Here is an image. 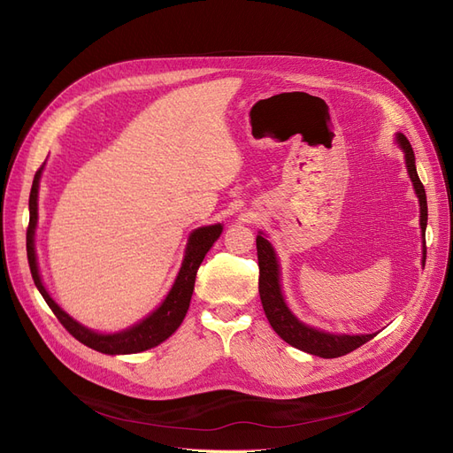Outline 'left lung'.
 <instances>
[{
    "instance_id": "1",
    "label": "left lung",
    "mask_w": 453,
    "mask_h": 453,
    "mask_svg": "<svg viewBox=\"0 0 453 453\" xmlns=\"http://www.w3.org/2000/svg\"><path fill=\"white\" fill-rule=\"evenodd\" d=\"M397 141L401 149L404 150V159L408 174L414 182V189L419 199V226L423 231V237H426V227H427V197H426V188H423L418 171H416V157L411 142L403 135L397 134ZM256 248H257V265H259V297L261 304H264L265 316L269 319L271 327L279 333V337L284 339L288 344L294 348L303 349L306 354L319 356L324 359L331 357H341L349 352H354L356 348L361 344L369 342L376 337L374 334H331L318 331L314 327H309L301 324L299 319L289 312V309L284 303L282 291H280V274H279V261H276L273 246L267 239L261 237V233L256 237ZM426 254V250H423ZM423 264H426V256H423Z\"/></svg>"
}]
</instances>
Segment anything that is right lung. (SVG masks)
Wrapping results in <instances>:
<instances>
[{
	"instance_id": "right-lung-1",
	"label": "right lung",
	"mask_w": 453,
	"mask_h": 453,
	"mask_svg": "<svg viewBox=\"0 0 453 453\" xmlns=\"http://www.w3.org/2000/svg\"><path fill=\"white\" fill-rule=\"evenodd\" d=\"M41 171H42V167L37 169L35 177H34V184H32V192H30V226H27V235H26V250H27V264H30L34 282L39 289V294L42 296V299H45L47 304L50 306L54 316L60 319V324L79 342H82L84 346H88L92 349H97V352H101V354H111V356L137 354V352H144V349L154 348L159 342L169 339L171 334L179 329V326L182 324V319L189 309V299H192V294H194L197 269L201 265L203 257H205V254L211 250L214 241L220 237L222 226L216 224V226L199 227L192 233V235H189L188 246H186V256H184L177 280H174L165 301L159 304L149 318H144L142 322H139L137 326L129 327L122 333L99 334V333H94L90 329H86L84 326L77 324L69 314H65L60 306L52 301V297L47 294L45 286H42V282H41L37 259H35V246H34V229L37 224V188H39Z\"/></svg>"
}]
</instances>
